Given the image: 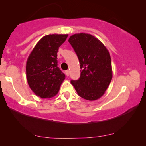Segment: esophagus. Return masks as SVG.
Segmentation results:
<instances>
[{
	"label": "esophagus",
	"instance_id": "obj_1",
	"mask_svg": "<svg viewBox=\"0 0 146 146\" xmlns=\"http://www.w3.org/2000/svg\"><path fill=\"white\" fill-rule=\"evenodd\" d=\"M65 74L67 76H69V71L68 70H66L65 71Z\"/></svg>",
	"mask_w": 146,
	"mask_h": 146
}]
</instances>
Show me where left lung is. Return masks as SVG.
Segmentation results:
<instances>
[{"label": "left lung", "mask_w": 146, "mask_h": 146, "mask_svg": "<svg viewBox=\"0 0 146 146\" xmlns=\"http://www.w3.org/2000/svg\"><path fill=\"white\" fill-rule=\"evenodd\" d=\"M68 42L74 50L82 69L78 80H71L78 94L96 100L104 94L112 78L110 55L98 39L86 33L72 35Z\"/></svg>", "instance_id": "1"}]
</instances>
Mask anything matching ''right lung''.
I'll return each mask as SVG.
<instances>
[{"label":"right lung","mask_w":146,"mask_h":146,"mask_svg":"<svg viewBox=\"0 0 146 146\" xmlns=\"http://www.w3.org/2000/svg\"><path fill=\"white\" fill-rule=\"evenodd\" d=\"M68 35H49L40 40L30 54L26 72L29 87L42 98H52L58 92L65 74L58 67L57 52Z\"/></svg>","instance_id":"obj_1"}]
</instances>
